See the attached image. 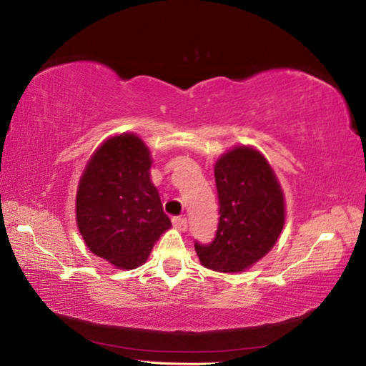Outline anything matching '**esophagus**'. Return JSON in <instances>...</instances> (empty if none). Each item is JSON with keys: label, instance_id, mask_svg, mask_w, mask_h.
Listing matches in <instances>:
<instances>
[{"label": "esophagus", "instance_id": "34e87169", "mask_svg": "<svg viewBox=\"0 0 366 366\" xmlns=\"http://www.w3.org/2000/svg\"><path fill=\"white\" fill-rule=\"evenodd\" d=\"M173 225L176 228H179L181 232L187 230V219L185 217H173Z\"/></svg>", "mask_w": 366, "mask_h": 366}]
</instances>
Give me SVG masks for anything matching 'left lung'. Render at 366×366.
Instances as JSON below:
<instances>
[{
	"instance_id": "obj_1",
	"label": "left lung",
	"mask_w": 366,
	"mask_h": 366,
	"mask_svg": "<svg viewBox=\"0 0 366 366\" xmlns=\"http://www.w3.org/2000/svg\"><path fill=\"white\" fill-rule=\"evenodd\" d=\"M219 225L209 244L195 241L204 268L239 273L267 255L282 232L284 193L273 168L252 147L227 152L214 167Z\"/></svg>"
}]
</instances>
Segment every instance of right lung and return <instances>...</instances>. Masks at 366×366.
Listing matches in <instances>:
<instances>
[{
	"label": "right lung",
	"instance_id": "add662e5",
	"mask_svg": "<svg viewBox=\"0 0 366 366\" xmlns=\"http://www.w3.org/2000/svg\"><path fill=\"white\" fill-rule=\"evenodd\" d=\"M150 164L147 146L125 133L98 147L79 181V232L93 254L122 269L144 263L171 227L150 181Z\"/></svg>",
	"mask_w": 366,
	"mask_h": 366
}]
</instances>
